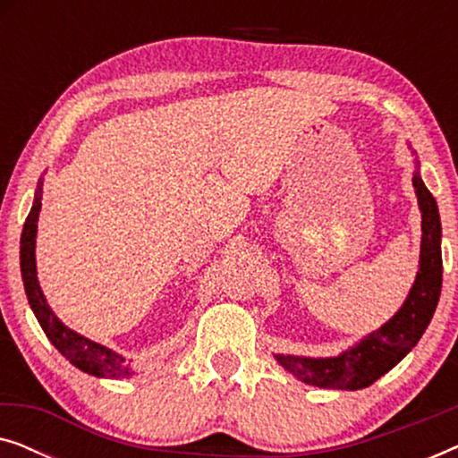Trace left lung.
<instances>
[{
  "instance_id": "1",
  "label": "left lung",
  "mask_w": 458,
  "mask_h": 458,
  "mask_svg": "<svg viewBox=\"0 0 458 458\" xmlns=\"http://www.w3.org/2000/svg\"><path fill=\"white\" fill-rule=\"evenodd\" d=\"M419 210H421V256L419 271L404 304L390 321L369 334L356 346L327 359L275 354L279 365L309 386L329 390H362L398 365L434 317L442 292V223L436 198L425 187L419 168L412 174Z\"/></svg>"
}]
</instances>
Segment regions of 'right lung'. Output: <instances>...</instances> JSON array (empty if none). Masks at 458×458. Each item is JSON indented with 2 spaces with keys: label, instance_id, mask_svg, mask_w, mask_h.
Returning a JSON list of instances; mask_svg holds the SVG:
<instances>
[{
  "label": "right lung",
  "instance_id": "right-lung-1",
  "mask_svg": "<svg viewBox=\"0 0 458 458\" xmlns=\"http://www.w3.org/2000/svg\"><path fill=\"white\" fill-rule=\"evenodd\" d=\"M41 183L37 185L33 206L24 221L22 237H21V271L24 281V292H27L29 304L33 309L37 321H39L41 329L46 331L49 342L58 348L62 356H66L74 367L81 371L96 375V377H110V379H123L133 375L129 365H124V359L121 354L112 352L110 348L96 344L87 337L79 335L77 331L68 329L54 310L49 309L46 296H43L39 279H37V262H35V237H37V221H39L41 210Z\"/></svg>",
  "mask_w": 458,
  "mask_h": 458
}]
</instances>
